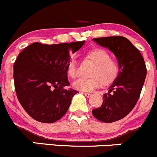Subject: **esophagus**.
I'll return each instance as SVG.
<instances>
[{
  "instance_id": "34e87169",
  "label": "esophagus",
  "mask_w": 157,
  "mask_h": 157,
  "mask_svg": "<svg viewBox=\"0 0 157 157\" xmlns=\"http://www.w3.org/2000/svg\"><path fill=\"white\" fill-rule=\"evenodd\" d=\"M83 94H84L85 96H86V97H90L91 96V94H90V93H85V92H83L82 93Z\"/></svg>"
}]
</instances>
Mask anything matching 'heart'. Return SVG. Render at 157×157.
Masks as SVG:
<instances>
[{"instance_id":"b5f03b06","label":"heart","mask_w":157,"mask_h":157,"mask_svg":"<svg viewBox=\"0 0 157 157\" xmlns=\"http://www.w3.org/2000/svg\"><path fill=\"white\" fill-rule=\"evenodd\" d=\"M94 64L91 71L90 78H80L73 83L75 90L82 92H91L99 87L101 83L104 86L111 84L115 81L120 73V64L115 59L103 49H94L89 51L85 56ZM68 75L72 78L77 76V63L75 59H71L67 66Z\"/></svg>"}]
</instances>
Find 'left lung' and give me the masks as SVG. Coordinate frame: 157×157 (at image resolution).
<instances>
[{
  "label": "left lung",
  "mask_w": 157,
  "mask_h": 157,
  "mask_svg": "<svg viewBox=\"0 0 157 157\" xmlns=\"http://www.w3.org/2000/svg\"><path fill=\"white\" fill-rule=\"evenodd\" d=\"M93 40L113 53L120 64V73L104 94L101 106L93 109L92 113L102 122H115L125 117L137 103L147 67L139 50L127 38L113 36L94 38Z\"/></svg>",
  "instance_id": "obj_1"
}]
</instances>
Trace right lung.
I'll return each instance as SVG.
<instances>
[{
  "label": "right lung",
  "instance_id": "obj_1",
  "mask_svg": "<svg viewBox=\"0 0 157 157\" xmlns=\"http://www.w3.org/2000/svg\"><path fill=\"white\" fill-rule=\"evenodd\" d=\"M85 40L43 44L35 42L24 48L13 64L17 97L29 116L35 121L51 124L67 113L77 91L70 85L67 66L71 55Z\"/></svg>",
  "mask_w": 157,
  "mask_h": 157
}]
</instances>
